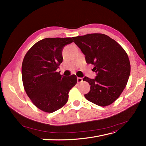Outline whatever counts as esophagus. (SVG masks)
<instances>
[{
    "label": "esophagus",
    "mask_w": 146,
    "mask_h": 146,
    "mask_svg": "<svg viewBox=\"0 0 146 146\" xmlns=\"http://www.w3.org/2000/svg\"><path fill=\"white\" fill-rule=\"evenodd\" d=\"M82 82H83V79L82 78H80V77H78V78H77V82L81 83Z\"/></svg>",
    "instance_id": "obj_1"
}]
</instances>
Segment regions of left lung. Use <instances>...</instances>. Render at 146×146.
<instances>
[{"instance_id": "1", "label": "left lung", "mask_w": 146, "mask_h": 146, "mask_svg": "<svg viewBox=\"0 0 146 146\" xmlns=\"http://www.w3.org/2000/svg\"><path fill=\"white\" fill-rule=\"evenodd\" d=\"M74 42L85 55L86 62L94 64L95 79L84 77L90 85L85 97L101 107L111 104L126 86L131 73L127 52L119 43L104 34L73 37Z\"/></svg>"}]
</instances>
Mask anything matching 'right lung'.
Returning a JSON list of instances; mask_svg holds the SVG:
<instances>
[{
  "mask_svg": "<svg viewBox=\"0 0 146 146\" xmlns=\"http://www.w3.org/2000/svg\"><path fill=\"white\" fill-rule=\"evenodd\" d=\"M71 38H48L34 44L22 64V78L27 96L36 107L52 113L63 107L70 90L76 84L75 75H61L56 70L63 61L64 46Z\"/></svg>",
  "mask_w": 146,
  "mask_h": 146,
  "instance_id": "obj_1",
  "label": "right lung"
}]
</instances>
